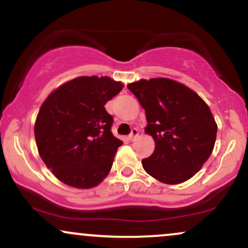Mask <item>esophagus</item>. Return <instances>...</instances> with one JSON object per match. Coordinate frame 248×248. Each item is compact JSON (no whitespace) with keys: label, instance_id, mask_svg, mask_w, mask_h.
I'll return each mask as SVG.
<instances>
[{"label":"esophagus","instance_id":"obj_1","mask_svg":"<svg viewBox=\"0 0 248 248\" xmlns=\"http://www.w3.org/2000/svg\"><path fill=\"white\" fill-rule=\"evenodd\" d=\"M138 136H139V130L136 129V128H134V129H132V132H130L129 136H128V139H129L130 141H134Z\"/></svg>","mask_w":248,"mask_h":248}]
</instances>
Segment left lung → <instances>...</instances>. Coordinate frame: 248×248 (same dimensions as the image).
Returning a JSON list of instances; mask_svg holds the SVG:
<instances>
[{"instance_id": "1", "label": "left lung", "mask_w": 248, "mask_h": 248, "mask_svg": "<svg viewBox=\"0 0 248 248\" xmlns=\"http://www.w3.org/2000/svg\"><path fill=\"white\" fill-rule=\"evenodd\" d=\"M146 112V133L155 149L142 160L143 169L166 184L191 178L211 155L217 124L205 101L171 79H142L128 85Z\"/></svg>"}]
</instances>
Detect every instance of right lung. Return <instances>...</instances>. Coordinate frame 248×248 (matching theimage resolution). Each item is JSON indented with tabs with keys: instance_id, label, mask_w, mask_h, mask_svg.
<instances>
[{
	"instance_id": "obj_1",
	"label": "right lung",
	"mask_w": 248,
	"mask_h": 248,
	"mask_svg": "<svg viewBox=\"0 0 248 248\" xmlns=\"http://www.w3.org/2000/svg\"><path fill=\"white\" fill-rule=\"evenodd\" d=\"M108 77H79L43 102L35 138L43 162L59 181L78 189L101 183L122 141L112 134L105 105L122 90Z\"/></svg>"
}]
</instances>
